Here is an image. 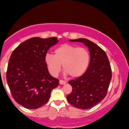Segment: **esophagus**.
I'll return each instance as SVG.
<instances>
[{"mask_svg": "<svg viewBox=\"0 0 129 129\" xmlns=\"http://www.w3.org/2000/svg\"><path fill=\"white\" fill-rule=\"evenodd\" d=\"M66 83V82L64 81H63V80H60L59 81V84H64Z\"/></svg>", "mask_w": 129, "mask_h": 129, "instance_id": "34e87169", "label": "esophagus"}]
</instances>
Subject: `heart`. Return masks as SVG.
I'll list each match as a JSON object with an SVG mask.
<instances>
[{"label":"heart","instance_id":"obj_1","mask_svg":"<svg viewBox=\"0 0 129 129\" xmlns=\"http://www.w3.org/2000/svg\"><path fill=\"white\" fill-rule=\"evenodd\" d=\"M54 55L47 53L45 62L51 75L56 77L62 64L64 74L75 78L85 73L90 63V56L87 49L64 44L54 50Z\"/></svg>","mask_w":129,"mask_h":129}]
</instances>
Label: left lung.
<instances>
[{
    "label": "left lung",
    "mask_w": 129,
    "mask_h": 129,
    "mask_svg": "<svg viewBox=\"0 0 129 129\" xmlns=\"http://www.w3.org/2000/svg\"><path fill=\"white\" fill-rule=\"evenodd\" d=\"M70 41L82 42L87 46L90 51V61L83 75L69 82L73 90L67 96V100L77 108L90 109L106 95L112 77L110 64L106 52L92 42L85 38Z\"/></svg>",
    "instance_id": "8db88e82"
}]
</instances>
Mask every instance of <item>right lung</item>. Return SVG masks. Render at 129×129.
<instances>
[{
    "label": "right lung",
    "mask_w": 129,
    "mask_h": 129,
    "mask_svg": "<svg viewBox=\"0 0 129 129\" xmlns=\"http://www.w3.org/2000/svg\"><path fill=\"white\" fill-rule=\"evenodd\" d=\"M57 38L34 37L20 44L10 56L6 78L16 102L28 109H36L49 100L59 79L50 74L45 62L47 51L58 43Z\"/></svg>",
    "instance_id": "obj_1"
}]
</instances>
